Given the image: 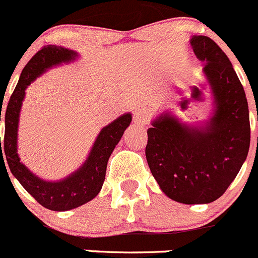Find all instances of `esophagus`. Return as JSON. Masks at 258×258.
<instances>
[{
    "mask_svg": "<svg viewBox=\"0 0 258 258\" xmlns=\"http://www.w3.org/2000/svg\"><path fill=\"white\" fill-rule=\"evenodd\" d=\"M150 111L145 110V108H138V110L135 111L134 123L137 124V126H145L150 121Z\"/></svg>",
    "mask_w": 258,
    "mask_h": 258,
    "instance_id": "34e87169",
    "label": "esophagus"
}]
</instances>
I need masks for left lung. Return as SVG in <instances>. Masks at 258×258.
Instances as JSON below:
<instances>
[{"instance_id":"left-lung-1","label":"left lung","mask_w":258,"mask_h":258,"mask_svg":"<svg viewBox=\"0 0 258 258\" xmlns=\"http://www.w3.org/2000/svg\"><path fill=\"white\" fill-rule=\"evenodd\" d=\"M190 45L204 63L211 115L191 124L169 111L162 112L147 131L146 158L168 198L181 204H208L226 191L246 161L250 117L245 90L226 54L205 36H193Z\"/></svg>"}]
</instances>
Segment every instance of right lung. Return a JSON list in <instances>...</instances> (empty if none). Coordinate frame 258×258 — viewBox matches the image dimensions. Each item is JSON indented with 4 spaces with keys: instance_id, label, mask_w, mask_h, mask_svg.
<instances>
[{
    "instance_id": "1",
    "label": "right lung",
    "mask_w": 258,
    "mask_h": 258,
    "mask_svg": "<svg viewBox=\"0 0 258 258\" xmlns=\"http://www.w3.org/2000/svg\"><path fill=\"white\" fill-rule=\"evenodd\" d=\"M77 51L59 47L47 45L43 47L31 60L27 63L18 80L15 91L11 95L6 113H5V143L1 147L0 138V159L5 158L11 173L22 184L42 207L53 211H67L86 204L100 193L106 175V167L111 153L116 145L120 142L124 130L132 121L131 113H123L100 131L95 140L88 158L75 172L60 180H44L32 173L21 162L17 153L18 123L20 113L26 89L38 77L56 65L68 64L78 59ZM1 121V112H0ZM5 164V161H4ZM6 168V165H5Z\"/></svg>"
}]
</instances>
